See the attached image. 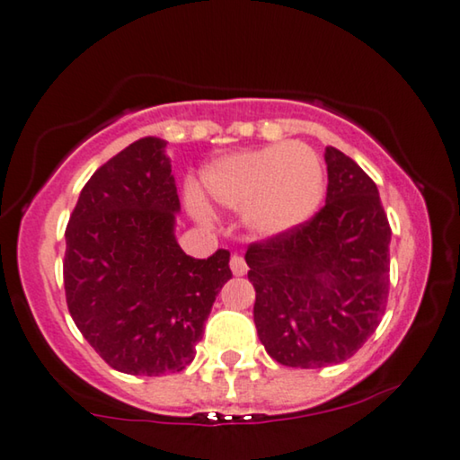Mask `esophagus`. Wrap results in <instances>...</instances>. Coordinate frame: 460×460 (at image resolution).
Here are the masks:
<instances>
[{"mask_svg": "<svg viewBox=\"0 0 460 460\" xmlns=\"http://www.w3.org/2000/svg\"><path fill=\"white\" fill-rule=\"evenodd\" d=\"M229 264H231V272L235 274V277H243V274L248 272V264H245V260L239 256V253H233Z\"/></svg>", "mask_w": 460, "mask_h": 460, "instance_id": "obj_1", "label": "esophagus"}]
</instances>
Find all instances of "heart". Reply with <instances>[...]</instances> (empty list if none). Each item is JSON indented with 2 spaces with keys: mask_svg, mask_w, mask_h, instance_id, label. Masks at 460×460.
<instances>
[{
  "mask_svg": "<svg viewBox=\"0 0 460 460\" xmlns=\"http://www.w3.org/2000/svg\"><path fill=\"white\" fill-rule=\"evenodd\" d=\"M200 183L210 200L243 210L256 235L280 237L316 215L324 198V167L305 144H272L218 156L202 169ZM188 208L198 221H212V208L194 188L188 190Z\"/></svg>",
  "mask_w": 460,
  "mask_h": 460,
  "instance_id": "heart-1",
  "label": "heart"
}]
</instances>
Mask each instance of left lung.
Instances as JSON below:
<instances>
[{
  "label": "left lung",
  "instance_id": "8db88e82",
  "mask_svg": "<svg viewBox=\"0 0 460 460\" xmlns=\"http://www.w3.org/2000/svg\"><path fill=\"white\" fill-rule=\"evenodd\" d=\"M324 161V208L304 227L245 252L258 337L287 367L349 359L386 310L390 225L378 188L334 146H326Z\"/></svg>",
  "mask_w": 460,
  "mask_h": 460
}]
</instances>
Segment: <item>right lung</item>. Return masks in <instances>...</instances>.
Masks as SVG:
<instances>
[{"label":"right lung","instance_id":"right-lung-1","mask_svg":"<svg viewBox=\"0 0 460 460\" xmlns=\"http://www.w3.org/2000/svg\"><path fill=\"white\" fill-rule=\"evenodd\" d=\"M164 148L146 136L94 171L66 229L67 310L94 351L132 376L181 372L194 361L233 277L227 250L196 260L177 243L181 208Z\"/></svg>","mask_w":460,"mask_h":460}]
</instances>
